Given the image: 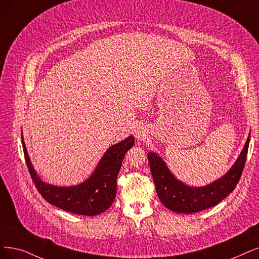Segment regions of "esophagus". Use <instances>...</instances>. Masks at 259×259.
Masks as SVG:
<instances>
[{
    "mask_svg": "<svg viewBox=\"0 0 259 259\" xmlns=\"http://www.w3.org/2000/svg\"><path fill=\"white\" fill-rule=\"evenodd\" d=\"M133 133H135V137L138 141H143L147 138L148 129L146 128V126H144V124H139V126L136 127Z\"/></svg>",
    "mask_w": 259,
    "mask_h": 259,
    "instance_id": "esophagus-1",
    "label": "esophagus"
}]
</instances>
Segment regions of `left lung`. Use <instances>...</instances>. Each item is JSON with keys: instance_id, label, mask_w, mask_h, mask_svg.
I'll return each mask as SVG.
<instances>
[{"instance_id": "8db88e82", "label": "left lung", "mask_w": 259, "mask_h": 259, "mask_svg": "<svg viewBox=\"0 0 259 259\" xmlns=\"http://www.w3.org/2000/svg\"><path fill=\"white\" fill-rule=\"evenodd\" d=\"M250 136L234 165L227 173L204 187H191L177 179L156 152H148V161L157 194L166 208L177 213H195L213 207L236 188L245 164Z\"/></svg>"}]
</instances>
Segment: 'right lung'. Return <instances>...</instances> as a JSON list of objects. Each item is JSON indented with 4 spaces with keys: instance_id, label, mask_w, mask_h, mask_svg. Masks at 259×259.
Returning a JSON list of instances; mask_svg holds the SVG:
<instances>
[{
    "instance_id": "obj_1",
    "label": "right lung",
    "mask_w": 259,
    "mask_h": 259,
    "mask_svg": "<svg viewBox=\"0 0 259 259\" xmlns=\"http://www.w3.org/2000/svg\"><path fill=\"white\" fill-rule=\"evenodd\" d=\"M21 139L26 165L38 192L51 205L65 211L88 217L100 214L113 204L116 196V178L123 157L135 145L133 136L112 145L85 181L76 186L59 187L45 183L37 175L28 157L23 137Z\"/></svg>"
}]
</instances>
